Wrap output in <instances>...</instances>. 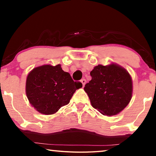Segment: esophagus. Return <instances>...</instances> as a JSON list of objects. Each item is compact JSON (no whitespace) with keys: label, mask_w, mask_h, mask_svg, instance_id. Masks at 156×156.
Listing matches in <instances>:
<instances>
[{"label":"esophagus","mask_w":156,"mask_h":156,"mask_svg":"<svg viewBox=\"0 0 156 156\" xmlns=\"http://www.w3.org/2000/svg\"><path fill=\"white\" fill-rule=\"evenodd\" d=\"M80 82L82 83V84H83V86L84 87V84H85L86 83H87V80H86L84 78H83V79H82V80H80Z\"/></svg>","instance_id":"34e87169"}]
</instances>
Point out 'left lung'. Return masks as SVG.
I'll return each instance as SVG.
<instances>
[{
	"label": "left lung",
	"mask_w": 156,
	"mask_h": 156,
	"mask_svg": "<svg viewBox=\"0 0 156 156\" xmlns=\"http://www.w3.org/2000/svg\"><path fill=\"white\" fill-rule=\"evenodd\" d=\"M91 80L84 89L92 107L105 115H114L127 106L132 96V80L125 69L99 65L90 72Z\"/></svg>",
	"instance_id": "8db88e82"
}]
</instances>
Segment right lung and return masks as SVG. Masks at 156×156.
<instances>
[{"label":"right lung","instance_id":"obj_1","mask_svg":"<svg viewBox=\"0 0 156 156\" xmlns=\"http://www.w3.org/2000/svg\"><path fill=\"white\" fill-rule=\"evenodd\" d=\"M82 87V83L73 81L60 65H45L34 68L28 74L26 94L38 112L51 115L69 104L76 89Z\"/></svg>","mask_w":156,"mask_h":156}]
</instances>
